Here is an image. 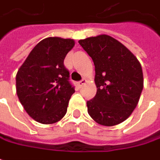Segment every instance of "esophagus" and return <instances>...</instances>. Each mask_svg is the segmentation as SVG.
<instances>
[{
    "label": "esophagus",
    "instance_id": "obj_1",
    "mask_svg": "<svg viewBox=\"0 0 160 160\" xmlns=\"http://www.w3.org/2000/svg\"><path fill=\"white\" fill-rule=\"evenodd\" d=\"M86 82H87V80H80V82H78V85H79V87L81 88L83 85H85L86 84Z\"/></svg>",
    "mask_w": 160,
    "mask_h": 160
}]
</instances>
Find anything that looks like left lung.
Wrapping results in <instances>:
<instances>
[{
  "label": "left lung",
  "instance_id": "1",
  "mask_svg": "<svg viewBox=\"0 0 160 160\" xmlns=\"http://www.w3.org/2000/svg\"><path fill=\"white\" fill-rule=\"evenodd\" d=\"M95 65L97 94L88 101V113L101 125L125 121L138 105L143 88L142 65L126 46L108 35L79 41Z\"/></svg>",
  "mask_w": 160,
  "mask_h": 160
}]
</instances>
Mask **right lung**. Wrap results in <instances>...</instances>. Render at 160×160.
Returning a JSON list of instances; mask_svg holds the SVG:
<instances>
[{"instance_id": "1", "label": "right lung", "mask_w": 160, "mask_h": 160, "mask_svg": "<svg viewBox=\"0 0 160 160\" xmlns=\"http://www.w3.org/2000/svg\"><path fill=\"white\" fill-rule=\"evenodd\" d=\"M71 38H46L36 45L16 75V91L26 112L43 124L59 122L75 90L63 65L73 48Z\"/></svg>"}]
</instances>
